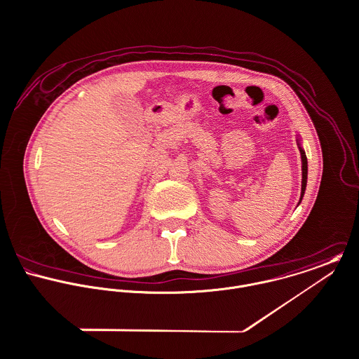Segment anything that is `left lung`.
<instances>
[{
  "label": "left lung",
  "mask_w": 359,
  "mask_h": 359,
  "mask_svg": "<svg viewBox=\"0 0 359 359\" xmlns=\"http://www.w3.org/2000/svg\"><path fill=\"white\" fill-rule=\"evenodd\" d=\"M298 148H299V154H301V169H302V180H301V197H299V201H298V205L305 194V189H306V179H308V161H306V155H305V151L304 148L301 147L299 144V139H298Z\"/></svg>",
  "instance_id": "left-lung-1"
}]
</instances>
